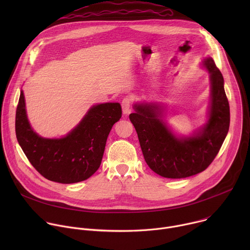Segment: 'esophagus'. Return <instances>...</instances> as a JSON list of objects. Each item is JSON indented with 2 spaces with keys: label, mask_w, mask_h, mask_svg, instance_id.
<instances>
[{
  "label": "esophagus",
  "mask_w": 250,
  "mask_h": 250,
  "mask_svg": "<svg viewBox=\"0 0 250 250\" xmlns=\"http://www.w3.org/2000/svg\"><path fill=\"white\" fill-rule=\"evenodd\" d=\"M130 101L131 100L128 97L124 98V100L122 101V110L124 115H128L130 113Z\"/></svg>",
  "instance_id": "esophagus-1"
}]
</instances>
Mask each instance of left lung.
<instances>
[{"instance_id":"8db88e82","label":"left lung","mask_w":250,"mask_h":250,"mask_svg":"<svg viewBox=\"0 0 250 250\" xmlns=\"http://www.w3.org/2000/svg\"><path fill=\"white\" fill-rule=\"evenodd\" d=\"M208 72L210 98L207 122L190 135H178L165 121L158 102H137L129 115L147 165L156 174L180 179L204 171L219 153L229 128V104L224 77L211 57L201 64Z\"/></svg>"}]
</instances>
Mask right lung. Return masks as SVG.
<instances>
[{
    "label": "right lung",
    "instance_id": "1",
    "mask_svg": "<svg viewBox=\"0 0 250 250\" xmlns=\"http://www.w3.org/2000/svg\"><path fill=\"white\" fill-rule=\"evenodd\" d=\"M122 118L119 103L97 104L65 136L45 138L31 127L21 90L16 114V134L25 156L46 179L62 184L84 181L100 167L106 138Z\"/></svg>",
    "mask_w": 250,
    "mask_h": 250
}]
</instances>
